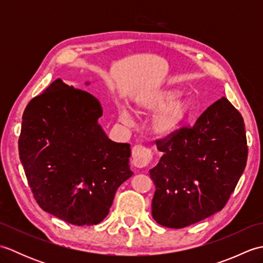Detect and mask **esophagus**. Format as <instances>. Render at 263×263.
I'll return each instance as SVG.
<instances>
[{
  "label": "esophagus",
  "mask_w": 263,
  "mask_h": 263,
  "mask_svg": "<svg viewBox=\"0 0 263 263\" xmlns=\"http://www.w3.org/2000/svg\"><path fill=\"white\" fill-rule=\"evenodd\" d=\"M153 160V153L149 148L137 144L132 148V163L136 167H146Z\"/></svg>",
  "instance_id": "obj_1"
}]
</instances>
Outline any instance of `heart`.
<instances>
[{"label": "heart", "instance_id": "obj_1", "mask_svg": "<svg viewBox=\"0 0 263 263\" xmlns=\"http://www.w3.org/2000/svg\"><path fill=\"white\" fill-rule=\"evenodd\" d=\"M193 108L192 100L180 95L175 88H163L140 95L135 102L133 109L137 114H148L155 111L150 126L155 135L171 136L185 122ZM119 121L125 125L132 124V115L126 107L117 109Z\"/></svg>", "mask_w": 263, "mask_h": 263}]
</instances>
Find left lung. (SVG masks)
<instances>
[{"label": "left lung", "instance_id": "obj_1", "mask_svg": "<svg viewBox=\"0 0 263 263\" xmlns=\"http://www.w3.org/2000/svg\"><path fill=\"white\" fill-rule=\"evenodd\" d=\"M156 143L163 156L149 174L156 185L152 214L159 225L183 228L224 208L248 160L243 117L225 97L193 126Z\"/></svg>", "mask_w": 263, "mask_h": 263}]
</instances>
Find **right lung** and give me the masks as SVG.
Masks as SVG:
<instances>
[{"instance_id":"obj_1","label":"right lung","mask_w":263,"mask_h":263,"mask_svg":"<svg viewBox=\"0 0 263 263\" xmlns=\"http://www.w3.org/2000/svg\"><path fill=\"white\" fill-rule=\"evenodd\" d=\"M102 115L96 97L61 79L22 115L19 156L33 198L72 225L104 220L116 190L133 175L130 144L108 139L98 123Z\"/></svg>"}]
</instances>
